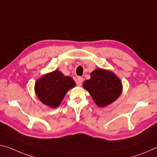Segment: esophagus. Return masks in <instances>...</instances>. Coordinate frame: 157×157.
Listing matches in <instances>:
<instances>
[{"instance_id":"1","label":"esophagus","mask_w":157,"mask_h":157,"mask_svg":"<svg viewBox=\"0 0 157 157\" xmlns=\"http://www.w3.org/2000/svg\"><path fill=\"white\" fill-rule=\"evenodd\" d=\"M82 82H83V78L82 77H78V79H77V84H78L79 86H81Z\"/></svg>"}]
</instances>
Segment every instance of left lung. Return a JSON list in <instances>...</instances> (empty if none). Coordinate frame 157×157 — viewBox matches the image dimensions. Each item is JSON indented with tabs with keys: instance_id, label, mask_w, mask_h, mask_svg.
Masks as SVG:
<instances>
[{
	"instance_id": "left-lung-1",
	"label": "left lung",
	"mask_w": 157,
	"mask_h": 157,
	"mask_svg": "<svg viewBox=\"0 0 157 157\" xmlns=\"http://www.w3.org/2000/svg\"><path fill=\"white\" fill-rule=\"evenodd\" d=\"M83 87L89 91L98 107H104L117 100L123 91L121 79L110 71L97 68L85 81Z\"/></svg>"
}]
</instances>
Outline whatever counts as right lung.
<instances>
[{
  "label": "right lung",
  "instance_id": "1",
  "mask_svg": "<svg viewBox=\"0 0 157 157\" xmlns=\"http://www.w3.org/2000/svg\"><path fill=\"white\" fill-rule=\"evenodd\" d=\"M72 78L59 71L47 73L37 79L34 86L37 97L44 105L52 108L59 106L68 90L75 86Z\"/></svg>",
  "mask_w": 157,
  "mask_h": 157
}]
</instances>
